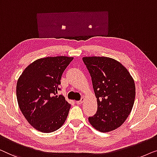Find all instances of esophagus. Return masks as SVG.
Masks as SVG:
<instances>
[{"mask_svg":"<svg viewBox=\"0 0 157 157\" xmlns=\"http://www.w3.org/2000/svg\"><path fill=\"white\" fill-rule=\"evenodd\" d=\"M85 101V98H82L80 100H79V101H77L76 102H77V104H78V105H81V104H82L83 103V101Z\"/></svg>","mask_w":157,"mask_h":157,"instance_id":"34e87169","label":"esophagus"}]
</instances>
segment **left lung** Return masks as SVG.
<instances>
[{
  "label": "left lung",
  "instance_id": "8db88e82",
  "mask_svg": "<svg viewBox=\"0 0 157 157\" xmlns=\"http://www.w3.org/2000/svg\"><path fill=\"white\" fill-rule=\"evenodd\" d=\"M91 75L98 101V111L88 118L98 131L108 132L125 122L133 107L135 84L127 68L107 57H84Z\"/></svg>",
  "mask_w": 157,
  "mask_h": 157
}]
</instances>
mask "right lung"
Listing matches in <instances>:
<instances>
[{
    "label": "right lung",
    "instance_id": "right-lung-1",
    "mask_svg": "<svg viewBox=\"0 0 157 157\" xmlns=\"http://www.w3.org/2000/svg\"><path fill=\"white\" fill-rule=\"evenodd\" d=\"M73 59L72 57H47L30 64L19 77L16 95L20 109L35 129L50 133L65 123L70 105L63 95H56L60 89L64 70Z\"/></svg>",
    "mask_w": 157,
    "mask_h": 157
}]
</instances>
